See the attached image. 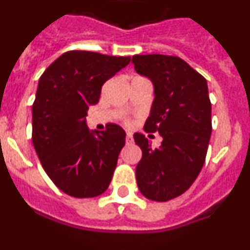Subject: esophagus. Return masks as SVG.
<instances>
[{
  "label": "esophagus",
  "instance_id": "1",
  "mask_svg": "<svg viewBox=\"0 0 250 250\" xmlns=\"http://www.w3.org/2000/svg\"><path fill=\"white\" fill-rule=\"evenodd\" d=\"M133 142V137H132V133L127 132V135H125V144L131 145Z\"/></svg>",
  "mask_w": 250,
  "mask_h": 250
}]
</instances>
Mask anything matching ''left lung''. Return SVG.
I'll list each match as a JSON object with an SVG mask.
<instances>
[{"instance_id":"left-lung-1","label":"left lung","mask_w":250,"mask_h":250,"mask_svg":"<svg viewBox=\"0 0 250 250\" xmlns=\"http://www.w3.org/2000/svg\"><path fill=\"white\" fill-rule=\"evenodd\" d=\"M132 63L154 86L145 129L163 137L154 148L144 135L133 136L142 150L136 167L137 186L148 200L165 202L183 194L205 164L212 132L207 81L174 56H133Z\"/></svg>"}]
</instances>
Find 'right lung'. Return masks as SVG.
<instances>
[{"label": "right lung", "instance_id": "obj_1", "mask_svg": "<svg viewBox=\"0 0 250 250\" xmlns=\"http://www.w3.org/2000/svg\"><path fill=\"white\" fill-rule=\"evenodd\" d=\"M131 57L71 50L44 71L33 104V145L44 171L62 192L77 198L108 189L125 132L118 125L90 129L86 115L102 86Z\"/></svg>", "mask_w": 250, "mask_h": 250}]
</instances>
